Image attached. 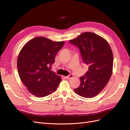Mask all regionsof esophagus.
I'll list each match as a JSON object with an SVG mask.
<instances>
[{"label": "esophagus", "instance_id": "obj_1", "mask_svg": "<svg viewBox=\"0 0 130 130\" xmlns=\"http://www.w3.org/2000/svg\"><path fill=\"white\" fill-rule=\"evenodd\" d=\"M73 77H74V75H73V74H69L68 76H66V78H67V79H70V78H73Z\"/></svg>", "mask_w": 130, "mask_h": 130}]
</instances>
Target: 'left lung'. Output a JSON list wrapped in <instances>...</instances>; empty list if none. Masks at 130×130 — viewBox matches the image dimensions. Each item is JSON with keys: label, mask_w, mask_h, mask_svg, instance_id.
<instances>
[{"label": "left lung", "mask_w": 130, "mask_h": 130, "mask_svg": "<svg viewBox=\"0 0 130 130\" xmlns=\"http://www.w3.org/2000/svg\"><path fill=\"white\" fill-rule=\"evenodd\" d=\"M79 49L88 71L80 77L79 87L74 89L78 95L91 98L102 91L112 73L113 56L111 47L104 38L92 32L82 33L69 41Z\"/></svg>", "instance_id": "8db88e82"}]
</instances>
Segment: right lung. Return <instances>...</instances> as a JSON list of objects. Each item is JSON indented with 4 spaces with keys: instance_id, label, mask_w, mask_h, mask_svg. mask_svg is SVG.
<instances>
[{
    "instance_id": "obj_1",
    "label": "right lung",
    "mask_w": 130,
    "mask_h": 130,
    "mask_svg": "<svg viewBox=\"0 0 130 130\" xmlns=\"http://www.w3.org/2000/svg\"><path fill=\"white\" fill-rule=\"evenodd\" d=\"M64 44V42L37 37L23 47L17 59L18 72L23 83L34 95H49L60 84L61 77L50 69Z\"/></svg>"
}]
</instances>
